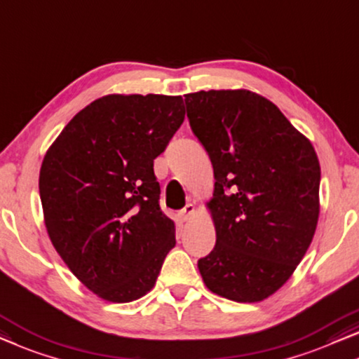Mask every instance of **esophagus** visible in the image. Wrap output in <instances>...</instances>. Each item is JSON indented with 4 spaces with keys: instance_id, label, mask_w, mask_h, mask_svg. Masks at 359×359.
Masks as SVG:
<instances>
[{
    "instance_id": "esophagus-1",
    "label": "esophagus",
    "mask_w": 359,
    "mask_h": 359,
    "mask_svg": "<svg viewBox=\"0 0 359 359\" xmlns=\"http://www.w3.org/2000/svg\"><path fill=\"white\" fill-rule=\"evenodd\" d=\"M194 212H196V207H194V204H186L184 209L180 212L181 220H183V222H188V220H191V217L194 215Z\"/></svg>"
}]
</instances>
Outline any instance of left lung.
<instances>
[{"instance_id":"left-lung-1","label":"left lung","mask_w":359,"mask_h":359,"mask_svg":"<svg viewBox=\"0 0 359 359\" xmlns=\"http://www.w3.org/2000/svg\"><path fill=\"white\" fill-rule=\"evenodd\" d=\"M184 102L215 178L207 209L217 241L197 267L212 293L257 303L287 283L313 241L319 158L309 139L256 92L201 90Z\"/></svg>"}]
</instances>
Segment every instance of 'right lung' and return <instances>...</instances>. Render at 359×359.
Segmentation results:
<instances>
[{"instance_id": "add662e5", "label": "right lung", "mask_w": 359, "mask_h": 359, "mask_svg": "<svg viewBox=\"0 0 359 359\" xmlns=\"http://www.w3.org/2000/svg\"><path fill=\"white\" fill-rule=\"evenodd\" d=\"M183 121L181 95L110 93L82 108L46 150L39 178L46 231L98 298H142L175 248L154 160Z\"/></svg>"}]
</instances>
